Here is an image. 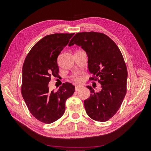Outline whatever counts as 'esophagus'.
<instances>
[{"label": "esophagus", "mask_w": 151, "mask_h": 151, "mask_svg": "<svg viewBox=\"0 0 151 151\" xmlns=\"http://www.w3.org/2000/svg\"><path fill=\"white\" fill-rule=\"evenodd\" d=\"M82 86H81V85H77V86H76V91H79L81 88H82Z\"/></svg>", "instance_id": "1"}]
</instances>
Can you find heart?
<instances>
[{
  "label": "heart",
  "instance_id": "heart-1",
  "mask_svg": "<svg viewBox=\"0 0 151 151\" xmlns=\"http://www.w3.org/2000/svg\"><path fill=\"white\" fill-rule=\"evenodd\" d=\"M79 79V77H75V80H76V81H78Z\"/></svg>",
  "mask_w": 151,
  "mask_h": 151
}]
</instances>
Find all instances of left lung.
Instances as JSON below:
<instances>
[{
  "mask_svg": "<svg viewBox=\"0 0 151 151\" xmlns=\"http://www.w3.org/2000/svg\"><path fill=\"white\" fill-rule=\"evenodd\" d=\"M78 45L86 52L92 77L99 78L101 90L96 93L91 86L90 97L84 104L88 116L98 122H106L119 109L127 93V69L120 49L106 35L97 32L77 33L68 44Z\"/></svg>",
  "mask_w": 151,
  "mask_h": 151,
  "instance_id": "1",
  "label": "left lung"
}]
</instances>
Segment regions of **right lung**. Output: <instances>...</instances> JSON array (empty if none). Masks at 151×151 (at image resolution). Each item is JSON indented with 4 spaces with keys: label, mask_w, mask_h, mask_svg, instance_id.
I'll return each instance as SVG.
<instances>
[{
    "label": "right lung",
    "mask_w": 151,
    "mask_h": 151,
    "mask_svg": "<svg viewBox=\"0 0 151 151\" xmlns=\"http://www.w3.org/2000/svg\"><path fill=\"white\" fill-rule=\"evenodd\" d=\"M74 33H55L36 43L22 66L21 93L30 113L39 121L52 123L62 116L65 101L75 91L71 83H64L57 91H50L51 77H58L57 57Z\"/></svg>",
    "instance_id": "obj_1"
}]
</instances>
